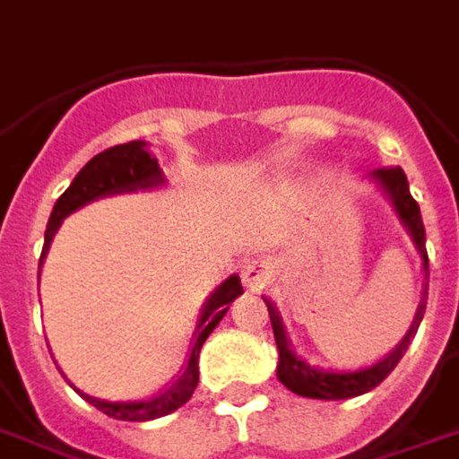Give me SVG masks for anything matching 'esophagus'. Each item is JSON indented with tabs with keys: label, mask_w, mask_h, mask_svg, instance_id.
I'll return each mask as SVG.
<instances>
[{
	"label": "esophagus",
	"mask_w": 459,
	"mask_h": 459,
	"mask_svg": "<svg viewBox=\"0 0 459 459\" xmlns=\"http://www.w3.org/2000/svg\"><path fill=\"white\" fill-rule=\"evenodd\" d=\"M243 286L251 289V291H261L271 283V276H273V266H271L266 258H248L246 266L241 271Z\"/></svg>",
	"instance_id": "obj_1"
}]
</instances>
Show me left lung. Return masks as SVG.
Listing matches in <instances>:
<instances>
[{
  "instance_id": "8db88e82",
  "label": "left lung",
  "mask_w": 459,
  "mask_h": 459,
  "mask_svg": "<svg viewBox=\"0 0 459 459\" xmlns=\"http://www.w3.org/2000/svg\"><path fill=\"white\" fill-rule=\"evenodd\" d=\"M372 178L379 183V188L385 190L386 198L392 201L397 216H400V221L404 223V229L410 230L414 246H417V251L422 255V266H425L427 279L429 271H427L425 226H422V216H420V205H417V201L412 198L410 186H407L404 170H402V168H379V170H374ZM264 301H266V307H269L273 339H276V347H279V367H276V374H279L281 385L289 386L294 394L311 397V400H347V397L364 394V392L374 389L379 382H385L386 374L400 364V359L404 357V351L412 344L420 321L425 316L427 283L425 291H422L420 308H417V314H414L412 326H410V332L404 334V339H402L400 344L392 349L386 357H382L379 361H374L369 367H359V369H324V367H316V364H308L307 359H301L294 351V347H291L289 336H286L279 308L273 307L269 299H264Z\"/></svg>"
}]
</instances>
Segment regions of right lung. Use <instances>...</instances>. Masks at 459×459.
Returning <instances> with one entry per match:
<instances>
[{
    "mask_svg": "<svg viewBox=\"0 0 459 459\" xmlns=\"http://www.w3.org/2000/svg\"><path fill=\"white\" fill-rule=\"evenodd\" d=\"M160 183H165L163 170H160V165H158V160L152 158L151 152L145 151L143 140L115 145V148H108V151L95 155L74 176L70 188L59 195L57 204L52 208V216H49V223H47L45 230V248H42V255H39V269H42L47 248H49V243L55 238V230L59 229V223L70 216L73 211L82 208L90 201L105 198V195L145 190L152 188V186H160ZM241 294V279L236 273L229 276L211 294V299L205 301L204 311H201V321L195 326V339H193V347H190L188 364L183 367V372H180L176 382L165 385L160 392H155L151 397H143V400L108 402L90 397V394L77 389L80 397L90 402L92 407H98L100 412H105L108 417H115V420H125V422H148V420H155V417H165V414L176 412L178 407H183L193 397V392L198 386V354H201L204 342L216 329L218 321L226 316L230 301Z\"/></svg>",
    "mask_w": 459,
    "mask_h": 459,
    "instance_id": "right-lung-1",
    "label": "right lung"
}]
</instances>
